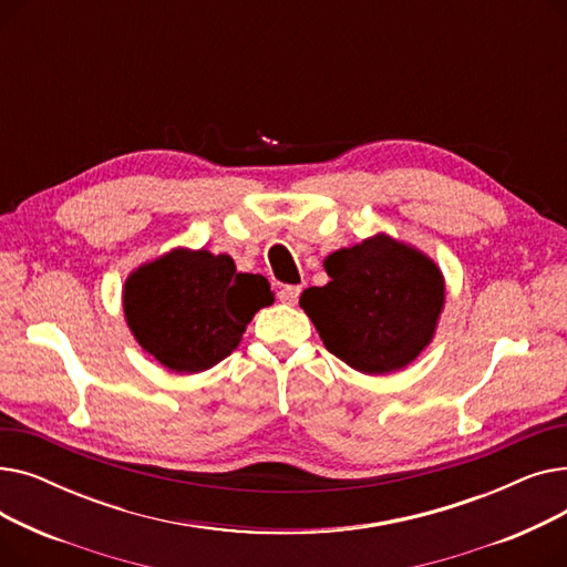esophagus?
<instances>
[{"instance_id": "obj_1", "label": "esophagus", "mask_w": 567, "mask_h": 567, "mask_svg": "<svg viewBox=\"0 0 567 567\" xmlns=\"http://www.w3.org/2000/svg\"><path fill=\"white\" fill-rule=\"evenodd\" d=\"M299 296H301V287L299 285H285L280 289V293H278V299L282 303H287V306H293L296 301H299Z\"/></svg>"}]
</instances>
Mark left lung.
Wrapping results in <instances>:
<instances>
[{
  "mask_svg": "<svg viewBox=\"0 0 567 567\" xmlns=\"http://www.w3.org/2000/svg\"><path fill=\"white\" fill-rule=\"evenodd\" d=\"M331 282L301 308L333 355L363 374H391L432 342L445 303L441 268L419 248L374 234L323 259Z\"/></svg>",
  "mask_w": 567,
  "mask_h": 567,
  "instance_id": "obj_1",
  "label": "left lung"
}]
</instances>
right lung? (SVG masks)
Here are the masks:
<instances>
[{
  "label": "right lung",
  "instance_id": "obj_1",
  "mask_svg": "<svg viewBox=\"0 0 567 567\" xmlns=\"http://www.w3.org/2000/svg\"><path fill=\"white\" fill-rule=\"evenodd\" d=\"M276 293L264 276L238 274L229 255L174 248L124 282V317L137 344L178 374L218 365Z\"/></svg>",
  "mask_w": 567,
  "mask_h": 567
}]
</instances>
